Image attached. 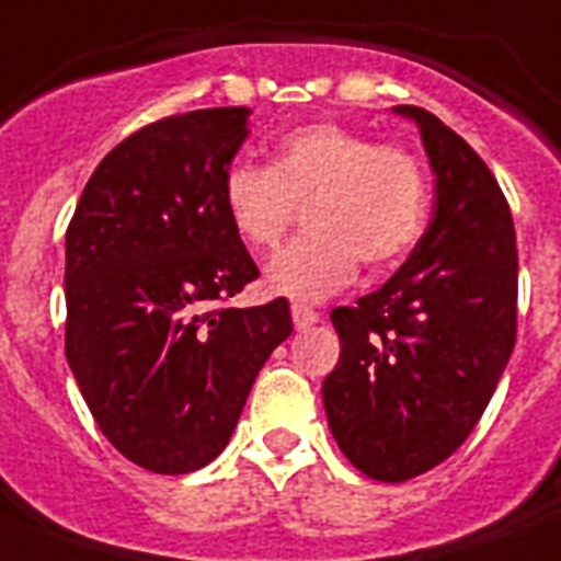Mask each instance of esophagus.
<instances>
[{
	"label": "esophagus",
	"instance_id": "obj_1",
	"mask_svg": "<svg viewBox=\"0 0 561 561\" xmlns=\"http://www.w3.org/2000/svg\"><path fill=\"white\" fill-rule=\"evenodd\" d=\"M290 317H294V325H297L299 332L320 323V314H317L314 308H308V306H290Z\"/></svg>",
	"mask_w": 561,
	"mask_h": 561
}]
</instances>
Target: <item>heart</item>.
Returning <instances> with one entry per match:
<instances>
[{
	"label": "heart",
	"instance_id": "heart-1",
	"mask_svg": "<svg viewBox=\"0 0 561 561\" xmlns=\"http://www.w3.org/2000/svg\"><path fill=\"white\" fill-rule=\"evenodd\" d=\"M220 201L229 227L255 253L279 244L294 203H308L311 232L273 255L264 288L273 297L317 302L350 285L358 259L383 267L416 244L427 218V178L401 145L314 122L282 136L271 169L229 165Z\"/></svg>",
	"mask_w": 561,
	"mask_h": 561
}]
</instances>
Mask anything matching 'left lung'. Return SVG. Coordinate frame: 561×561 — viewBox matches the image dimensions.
<instances>
[{
	"instance_id": "left-lung-1",
	"label": "left lung",
	"mask_w": 561,
	"mask_h": 561,
	"mask_svg": "<svg viewBox=\"0 0 561 561\" xmlns=\"http://www.w3.org/2000/svg\"><path fill=\"white\" fill-rule=\"evenodd\" d=\"M434 211L413 253L355 308H334L341 360L323 404L346 460L401 483L448 460L483 416L515 346L518 250L486 162L422 107Z\"/></svg>"
}]
</instances>
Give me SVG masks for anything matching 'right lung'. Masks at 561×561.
Segmentation results:
<instances>
[{
  "instance_id": "obj_1",
  "label": "right lung",
  "mask_w": 561,
  "mask_h": 561,
  "mask_svg": "<svg viewBox=\"0 0 561 561\" xmlns=\"http://www.w3.org/2000/svg\"><path fill=\"white\" fill-rule=\"evenodd\" d=\"M247 118L211 107L136 130L92 171L66 229V360L101 434L157 474L227 448L294 332L282 297L211 308L259 276L220 201Z\"/></svg>"
}]
</instances>
